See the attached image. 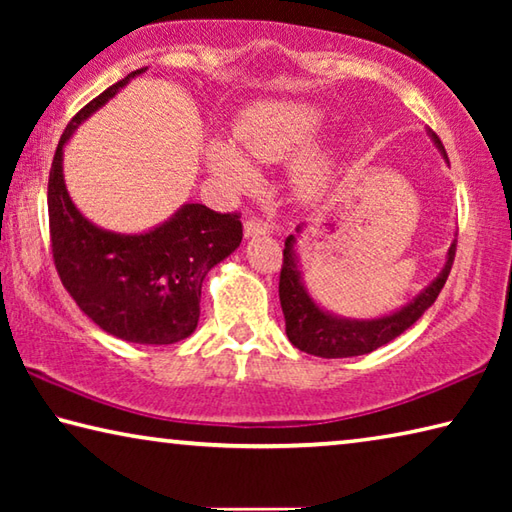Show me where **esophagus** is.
<instances>
[{
	"label": "esophagus",
	"mask_w": 512,
	"mask_h": 512,
	"mask_svg": "<svg viewBox=\"0 0 512 512\" xmlns=\"http://www.w3.org/2000/svg\"><path fill=\"white\" fill-rule=\"evenodd\" d=\"M271 232V223L259 219V216H248L244 223V235L246 237H259V235H268Z\"/></svg>",
	"instance_id": "esophagus-1"
}]
</instances>
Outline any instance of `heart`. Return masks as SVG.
<instances>
[{
	"instance_id": "b5f03b06",
	"label": "heart",
	"mask_w": 512,
	"mask_h": 512,
	"mask_svg": "<svg viewBox=\"0 0 512 512\" xmlns=\"http://www.w3.org/2000/svg\"><path fill=\"white\" fill-rule=\"evenodd\" d=\"M320 128V112L307 103L268 101L246 110L237 121L235 137L250 158L262 162L284 160L314 142ZM210 164L216 176L232 189H246L255 183V169L244 155L225 144L210 149ZM329 183V167L320 155H307L296 164L293 185L305 198H316Z\"/></svg>"
}]
</instances>
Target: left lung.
<instances>
[{
    "instance_id": "left-lung-1",
    "label": "left lung",
    "mask_w": 512,
    "mask_h": 512,
    "mask_svg": "<svg viewBox=\"0 0 512 512\" xmlns=\"http://www.w3.org/2000/svg\"><path fill=\"white\" fill-rule=\"evenodd\" d=\"M431 137L447 160L445 146L440 142V137L433 131ZM293 241H296L293 235L284 241L280 271V305L284 320H287V336L298 350L323 359L359 357V354H368L404 334L406 329H409L415 320L436 302L438 293L445 287L456 257L454 241L447 253V264L443 268V273H440L436 280H433L429 287L404 309L379 320H343L325 314L323 309H318L316 302L307 296L305 289H302Z\"/></svg>"
}]
</instances>
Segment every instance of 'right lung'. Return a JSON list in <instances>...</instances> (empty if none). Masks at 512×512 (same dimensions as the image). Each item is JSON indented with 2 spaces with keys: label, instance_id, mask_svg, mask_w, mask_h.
I'll list each match as a JSON object with an SVG mask.
<instances>
[{
  "label": "right lung",
  "instance_id": "add662e5",
  "mask_svg": "<svg viewBox=\"0 0 512 512\" xmlns=\"http://www.w3.org/2000/svg\"><path fill=\"white\" fill-rule=\"evenodd\" d=\"M135 69L83 106L60 135L49 171V239L60 282L103 332L142 345L187 339L201 316L207 271L241 244L239 212L189 203L144 235H115L76 210L63 180V146L90 112L142 74Z\"/></svg>",
  "mask_w": 512,
  "mask_h": 512
}]
</instances>
